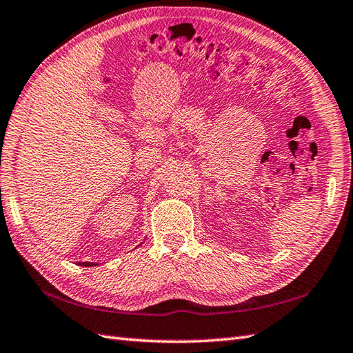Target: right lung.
<instances>
[{"label": "right lung", "mask_w": 353, "mask_h": 353, "mask_svg": "<svg viewBox=\"0 0 353 353\" xmlns=\"http://www.w3.org/2000/svg\"><path fill=\"white\" fill-rule=\"evenodd\" d=\"M78 264H80V265H85V268H89V265H97L95 263H85V261H84V263H78Z\"/></svg>", "instance_id": "1"}]
</instances>
